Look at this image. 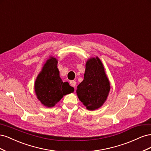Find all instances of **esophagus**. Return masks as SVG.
<instances>
[{
  "label": "esophagus",
  "mask_w": 151,
  "mask_h": 151,
  "mask_svg": "<svg viewBox=\"0 0 151 151\" xmlns=\"http://www.w3.org/2000/svg\"><path fill=\"white\" fill-rule=\"evenodd\" d=\"M70 84L72 87H75L76 86V82L75 81H70Z\"/></svg>",
  "instance_id": "obj_1"
}]
</instances>
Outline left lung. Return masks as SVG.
Segmentation results:
<instances>
[{
    "label": "left lung",
    "mask_w": 151,
    "mask_h": 151,
    "mask_svg": "<svg viewBox=\"0 0 151 151\" xmlns=\"http://www.w3.org/2000/svg\"><path fill=\"white\" fill-rule=\"evenodd\" d=\"M109 89V82L101 60L98 57L89 59L86 62L84 79L77 86L80 101L89 110H94L106 101Z\"/></svg>",
    "instance_id": "left-lung-1"
}]
</instances>
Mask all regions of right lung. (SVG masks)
Returning a JSON list of instances; mask_svg holds the SVG:
<instances>
[{"mask_svg":"<svg viewBox=\"0 0 151 151\" xmlns=\"http://www.w3.org/2000/svg\"><path fill=\"white\" fill-rule=\"evenodd\" d=\"M57 65L55 58L48 59L35 81V89L37 98L47 107L55 106L63 96L74 91L67 82H62Z\"/></svg>","mask_w":151,"mask_h":151,"instance_id":"add662e5","label":"right lung"}]
</instances>
